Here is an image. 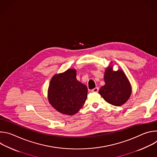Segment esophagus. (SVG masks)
I'll return each instance as SVG.
<instances>
[{
    "instance_id": "obj_1",
    "label": "esophagus",
    "mask_w": 157,
    "mask_h": 157,
    "mask_svg": "<svg viewBox=\"0 0 157 157\" xmlns=\"http://www.w3.org/2000/svg\"><path fill=\"white\" fill-rule=\"evenodd\" d=\"M98 91H99V88L98 87H95V88L92 89L91 92H93V93H97V92H98Z\"/></svg>"
}]
</instances>
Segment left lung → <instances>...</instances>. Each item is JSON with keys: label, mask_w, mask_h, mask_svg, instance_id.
Here are the masks:
<instances>
[{"label": "left lung", "mask_w": 157, "mask_h": 157, "mask_svg": "<svg viewBox=\"0 0 157 157\" xmlns=\"http://www.w3.org/2000/svg\"><path fill=\"white\" fill-rule=\"evenodd\" d=\"M104 79L105 84L100 88L99 94L107 102L121 106L128 100L132 94V86L121 69L115 71L113 65H109L105 69Z\"/></svg>", "instance_id": "left-lung-1"}]
</instances>
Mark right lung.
Segmentation results:
<instances>
[{
	"mask_svg": "<svg viewBox=\"0 0 157 157\" xmlns=\"http://www.w3.org/2000/svg\"><path fill=\"white\" fill-rule=\"evenodd\" d=\"M86 86L76 79V70L68 69L55 74L51 79L48 99L52 107L59 113L72 116L82 107L87 99Z\"/></svg>",
	"mask_w": 157,
	"mask_h": 157,
	"instance_id": "1",
	"label": "right lung"
}]
</instances>
